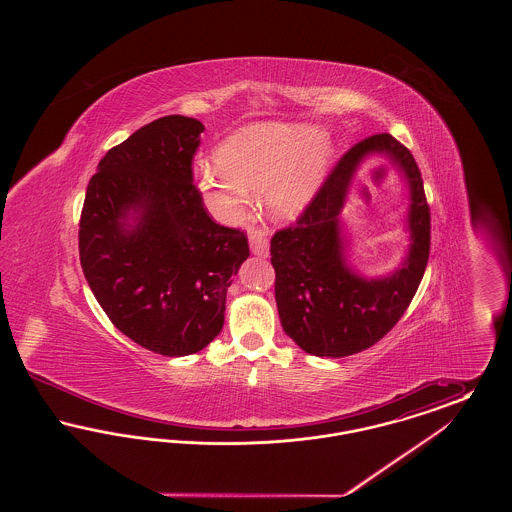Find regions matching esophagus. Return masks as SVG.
Returning a JSON list of instances; mask_svg holds the SVG:
<instances>
[{"label": "esophagus", "mask_w": 512, "mask_h": 512, "mask_svg": "<svg viewBox=\"0 0 512 512\" xmlns=\"http://www.w3.org/2000/svg\"><path fill=\"white\" fill-rule=\"evenodd\" d=\"M249 245H251L253 255L268 257V251H270L268 249V238L263 230H257V228L249 230Z\"/></svg>", "instance_id": "esophagus-1"}]
</instances>
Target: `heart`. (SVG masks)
<instances>
[{
  "label": "heart",
  "mask_w": 512,
  "mask_h": 512,
  "mask_svg": "<svg viewBox=\"0 0 512 512\" xmlns=\"http://www.w3.org/2000/svg\"><path fill=\"white\" fill-rule=\"evenodd\" d=\"M217 165L195 167V188L222 220L244 215L251 194L265 192L270 217L299 219L322 190L336 159L334 142L315 124L259 122L228 136Z\"/></svg>",
  "instance_id": "obj_1"
}]
</instances>
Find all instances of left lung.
Segmentation results:
<instances>
[{
  "label": "left lung",
  "mask_w": 512,
  "mask_h": 512,
  "mask_svg": "<svg viewBox=\"0 0 512 512\" xmlns=\"http://www.w3.org/2000/svg\"><path fill=\"white\" fill-rule=\"evenodd\" d=\"M372 156L400 172L410 197L408 251L380 277H366L350 263L352 241L342 219L352 182ZM270 255L282 328L305 353L340 359L382 340L407 311L430 255V209L411 151L390 134L351 147L297 226L274 234Z\"/></svg>",
  "instance_id": "obj_1"
}]
</instances>
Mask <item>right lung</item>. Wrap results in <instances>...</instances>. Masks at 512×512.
Here are the masks:
<instances>
[{"label": "right lung", "instance_id": "obj_1", "mask_svg": "<svg viewBox=\"0 0 512 512\" xmlns=\"http://www.w3.org/2000/svg\"><path fill=\"white\" fill-rule=\"evenodd\" d=\"M203 122L169 115L107 151L92 176L78 247L86 282L124 336L184 357L215 340L247 238L207 217L192 184Z\"/></svg>", "mask_w": 512, "mask_h": 512}]
</instances>
